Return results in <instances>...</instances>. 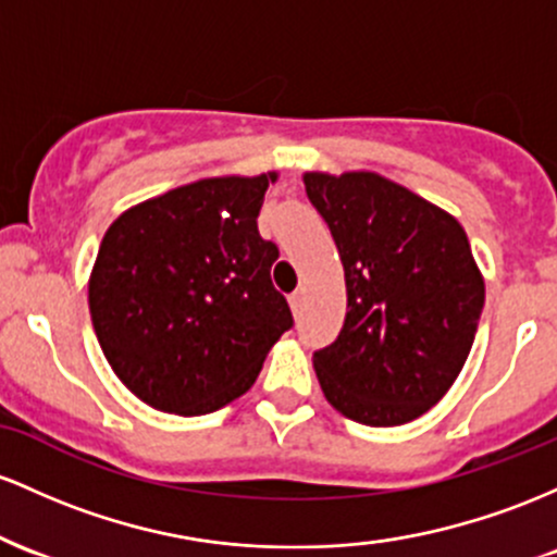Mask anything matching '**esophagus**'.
Here are the masks:
<instances>
[{
	"mask_svg": "<svg viewBox=\"0 0 557 557\" xmlns=\"http://www.w3.org/2000/svg\"><path fill=\"white\" fill-rule=\"evenodd\" d=\"M289 305H292V310H295V312L302 310V305H305V289H297V292H292V297H289Z\"/></svg>",
	"mask_w": 557,
	"mask_h": 557,
	"instance_id": "1",
	"label": "esophagus"
}]
</instances>
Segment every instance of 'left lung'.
I'll return each instance as SVG.
<instances>
[{
  "instance_id": "8db88e82",
  "label": "left lung",
  "mask_w": 557,
  "mask_h": 557,
  "mask_svg": "<svg viewBox=\"0 0 557 557\" xmlns=\"http://www.w3.org/2000/svg\"><path fill=\"white\" fill-rule=\"evenodd\" d=\"M342 255L347 318L312 352L323 395L366 426H399L440 403L471 352L484 281L463 226L376 173H305Z\"/></svg>"
}]
</instances>
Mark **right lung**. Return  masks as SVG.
Wrapping results in <instances>:
<instances>
[{
    "instance_id": "1",
    "label": "right lung",
    "mask_w": 557,
    "mask_h": 557,
    "mask_svg": "<svg viewBox=\"0 0 557 557\" xmlns=\"http://www.w3.org/2000/svg\"><path fill=\"white\" fill-rule=\"evenodd\" d=\"M268 178H205L123 212L99 245L91 323L117 379L162 413L245 395L295 326L258 215Z\"/></svg>"
}]
</instances>
